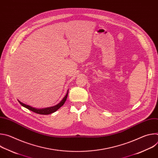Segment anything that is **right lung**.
Masks as SVG:
<instances>
[{
	"instance_id": "1",
	"label": "right lung",
	"mask_w": 158,
	"mask_h": 158,
	"mask_svg": "<svg viewBox=\"0 0 158 158\" xmlns=\"http://www.w3.org/2000/svg\"><path fill=\"white\" fill-rule=\"evenodd\" d=\"M68 93H69V90L67 91V93L66 94V95L64 96V98L62 99V100L57 105L53 106V107H48V108H44V109H35L34 107H32L30 106H28L27 104H25L24 103L21 102L20 101H19V103L22 106H24V107L28 109L29 110H31L35 113L39 114H44V115H46V114H49L51 113H53V112H56L57 109H59L62 106H63V104H64V102H65L67 98V95H68Z\"/></svg>"
}]
</instances>
